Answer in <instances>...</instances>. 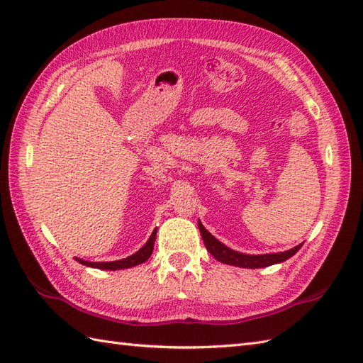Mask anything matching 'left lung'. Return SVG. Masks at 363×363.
Segmentation results:
<instances>
[{
	"label": "left lung",
	"mask_w": 363,
	"mask_h": 363,
	"mask_svg": "<svg viewBox=\"0 0 363 363\" xmlns=\"http://www.w3.org/2000/svg\"><path fill=\"white\" fill-rule=\"evenodd\" d=\"M200 235H202V239L205 242V247L209 253H211L217 261L230 264V265H236V267H245V269H261V267H269V265L283 262L289 257H292L298 250L301 248L303 244L296 245L287 252H281V253H272V255H244V253H238L235 250H231L228 247H225L222 242H219L211 233H209L202 222H197Z\"/></svg>",
	"instance_id": "1"
}]
</instances>
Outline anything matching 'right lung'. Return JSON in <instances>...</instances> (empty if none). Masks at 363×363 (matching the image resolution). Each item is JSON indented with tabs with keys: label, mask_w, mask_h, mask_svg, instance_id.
Wrapping results in <instances>:
<instances>
[{
	"label": "right lung",
	"mask_w": 363,
	"mask_h": 363,
	"mask_svg": "<svg viewBox=\"0 0 363 363\" xmlns=\"http://www.w3.org/2000/svg\"><path fill=\"white\" fill-rule=\"evenodd\" d=\"M155 236H157V230H154L152 233L149 240L146 244L141 247V250H138L135 255L125 257V259H119V261H111V262H88L84 259H76L84 264L88 265V267H96V269H104V270H118V269H128V267H133V265H138L143 264L144 261H147L150 255H152V250H154V244H155Z\"/></svg>",
	"instance_id": "1"
}]
</instances>
